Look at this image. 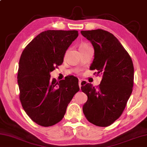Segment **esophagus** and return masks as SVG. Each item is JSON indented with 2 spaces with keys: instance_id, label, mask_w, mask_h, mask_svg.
Instances as JSON below:
<instances>
[{
  "instance_id": "esophagus-1",
  "label": "esophagus",
  "mask_w": 147,
  "mask_h": 147,
  "mask_svg": "<svg viewBox=\"0 0 147 147\" xmlns=\"http://www.w3.org/2000/svg\"><path fill=\"white\" fill-rule=\"evenodd\" d=\"M81 82H82V81H81V80H78V85H79V88H80V89L81 88V86H82V85H81Z\"/></svg>"
}]
</instances>
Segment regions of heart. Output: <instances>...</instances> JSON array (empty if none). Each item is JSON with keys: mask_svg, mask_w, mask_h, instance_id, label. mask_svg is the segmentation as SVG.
I'll list each match as a JSON object with an SVG mask.
<instances>
[{"mask_svg": "<svg viewBox=\"0 0 147 147\" xmlns=\"http://www.w3.org/2000/svg\"><path fill=\"white\" fill-rule=\"evenodd\" d=\"M88 45L87 44H82L80 46V48H82V47H86V46H88ZM79 48V49H80Z\"/></svg>", "mask_w": 147, "mask_h": 147, "instance_id": "heart-1", "label": "heart"}]
</instances>
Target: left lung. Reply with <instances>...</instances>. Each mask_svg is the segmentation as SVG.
<instances>
[{
	"instance_id": "left-lung-1",
	"label": "left lung",
	"mask_w": 147,
	"mask_h": 147,
	"mask_svg": "<svg viewBox=\"0 0 147 147\" xmlns=\"http://www.w3.org/2000/svg\"><path fill=\"white\" fill-rule=\"evenodd\" d=\"M92 44L94 59L90 69L102 79L95 88L88 83L81 90L88 96L82 111L88 121L108 127L122 114L132 92L134 67L127 51L112 34L101 29L81 31Z\"/></svg>"
}]
</instances>
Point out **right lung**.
Returning <instances> with one entry per match:
<instances>
[{
  "mask_svg": "<svg viewBox=\"0 0 147 147\" xmlns=\"http://www.w3.org/2000/svg\"><path fill=\"white\" fill-rule=\"evenodd\" d=\"M78 36L76 30H47L28 43L21 55L17 77L20 100L27 115L39 125L49 127L59 122L79 91L75 76L59 82L50 77Z\"/></svg>",
  "mask_w": 147,
  "mask_h": 147,
  "instance_id": "1",
  "label": "right lung"
}]
</instances>
